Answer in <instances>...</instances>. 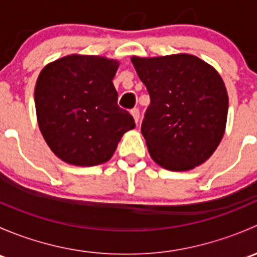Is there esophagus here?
<instances>
[{
	"label": "esophagus",
	"instance_id": "1",
	"mask_svg": "<svg viewBox=\"0 0 257 257\" xmlns=\"http://www.w3.org/2000/svg\"><path fill=\"white\" fill-rule=\"evenodd\" d=\"M131 113H132V115H133V118H134V120H136V123L138 124L139 116H141V113H139L138 108H134V109H132Z\"/></svg>",
	"mask_w": 257,
	"mask_h": 257
}]
</instances>
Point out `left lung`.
Returning <instances> with one entry per match:
<instances>
[{
  "mask_svg": "<svg viewBox=\"0 0 257 257\" xmlns=\"http://www.w3.org/2000/svg\"><path fill=\"white\" fill-rule=\"evenodd\" d=\"M150 104L142 133L150 157L173 172L203 164L221 142L229 108L216 71L191 54L132 58Z\"/></svg>",
  "mask_w": 257,
  "mask_h": 257,
  "instance_id": "8db88e82",
  "label": "left lung"
}]
</instances>
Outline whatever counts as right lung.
I'll return each instance as SVG.
<instances>
[{"label":"right lung","mask_w":257,"mask_h":257,"mask_svg":"<svg viewBox=\"0 0 257 257\" xmlns=\"http://www.w3.org/2000/svg\"><path fill=\"white\" fill-rule=\"evenodd\" d=\"M118 62L72 56L48 64L38 76L36 112L45 141L68 164L93 167L108 162L125 132L136 126L118 105L113 78Z\"/></svg>","instance_id":"1"}]
</instances>
